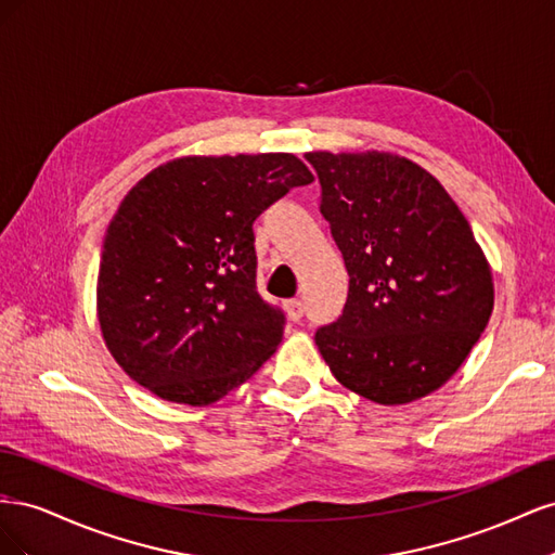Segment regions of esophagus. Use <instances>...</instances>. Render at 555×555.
I'll return each instance as SVG.
<instances>
[{"label":"esophagus","mask_w":555,"mask_h":555,"mask_svg":"<svg viewBox=\"0 0 555 555\" xmlns=\"http://www.w3.org/2000/svg\"><path fill=\"white\" fill-rule=\"evenodd\" d=\"M284 310H287L292 322H300V317H304V304H300L298 298L287 300V304H284Z\"/></svg>","instance_id":"1"}]
</instances>
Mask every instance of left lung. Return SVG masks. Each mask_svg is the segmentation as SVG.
Instances as JSON below:
<instances>
[{"label": "left lung", "mask_w": 555, "mask_h": 555, "mask_svg": "<svg viewBox=\"0 0 555 555\" xmlns=\"http://www.w3.org/2000/svg\"><path fill=\"white\" fill-rule=\"evenodd\" d=\"M306 159L349 273L338 322L314 333L333 377L379 405L424 398L459 371L493 312V275L465 215L391 153Z\"/></svg>", "instance_id": "1"}]
</instances>
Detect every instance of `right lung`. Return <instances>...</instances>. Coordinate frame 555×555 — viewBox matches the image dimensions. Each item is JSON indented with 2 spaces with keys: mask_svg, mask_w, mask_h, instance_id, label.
I'll return each instance as SVG.
<instances>
[{
  "mask_svg": "<svg viewBox=\"0 0 555 555\" xmlns=\"http://www.w3.org/2000/svg\"><path fill=\"white\" fill-rule=\"evenodd\" d=\"M289 153L180 157L122 198L96 278L117 365L147 391L204 408L273 357L284 314L257 294V217L312 182Z\"/></svg>",
  "mask_w": 555,
  "mask_h": 555,
  "instance_id": "add662e5",
  "label": "right lung"
}]
</instances>
